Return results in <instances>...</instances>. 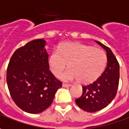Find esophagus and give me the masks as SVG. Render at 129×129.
<instances>
[{"label": "esophagus", "mask_w": 129, "mask_h": 129, "mask_svg": "<svg viewBox=\"0 0 129 129\" xmlns=\"http://www.w3.org/2000/svg\"><path fill=\"white\" fill-rule=\"evenodd\" d=\"M62 87H71V84H66V83H63V84H62Z\"/></svg>", "instance_id": "34e87169"}]
</instances>
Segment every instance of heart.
<instances>
[{
    "mask_svg": "<svg viewBox=\"0 0 129 129\" xmlns=\"http://www.w3.org/2000/svg\"><path fill=\"white\" fill-rule=\"evenodd\" d=\"M54 76L59 74L69 64L70 69L60 75L64 81L79 80L87 84L95 81L103 74L107 64L103 50L81 43H66L54 51L48 60Z\"/></svg>",
    "mask_w": 129,
    "mask_h": 129,
    "instance_id": "obj_1",
    "label": "heart"
}]
</instances>
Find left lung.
I'll use <instances>...</instances> for the list:
<instances>
[{"label":"left lung","instance_id":"1","mask_svg":"<svg viewBox=\"0 0 129 129\" xmlns=\"http://www.w3.org/2000/svg\"><path fill=\"white\" fill-rule=\"evenodd\" d=\"M106 51L107 66L95 81L82 87L83 92L75 100L83 110L94 113L103 109L115 98L119 83V63L112 50L103 43L95 41Z\"/></svg>","mask_w":129,"mask_h":129}]
</instances>
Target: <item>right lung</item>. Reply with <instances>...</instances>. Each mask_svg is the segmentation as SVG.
Masks as SVG:
<instances>
[{"label": "right lung", "mask_w": 129, "mask_h": 129, "mask_svg": "<svg viewBox=\"0 0 129 129\" xmlns=\"http://www.w3.org/2000/svg\"><path fill=\"white\" fill-rule=\"evenodd\" d=\"M46 41L37 39L17 49L9 61L6 81L16 105L32 114L42 113L52 104L62 86L49 70Z\"/></svg>", "instance_id": "add662e5"}]
</instances>
